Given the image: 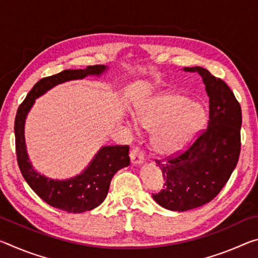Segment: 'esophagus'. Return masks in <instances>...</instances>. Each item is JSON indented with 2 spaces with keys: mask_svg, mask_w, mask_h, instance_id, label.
Instances as JSON below:
<instances>
[{
  "mask_svg": "<svg viewBox=\"0 0 258 258\" xmlns=\"http://www.w3.org/2000/svg\"><path fill=\"white\" fill-rule=\"evenodd\" d=\"M130 158H131V163L133 165H138V164L143 163V160H145V155H143V152L140 150V148L135 147L130 152Z\"/></svg>",
  "mask_w": 258,
  "mask_h": 258,
  "instance_id": "34e87169",
  "label": "esophagus"
}]
</instances>
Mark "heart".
<instances>
[{
    "label": "heart",
    "mask_w": 258,
    "mask_h": 258,
    "mask_svg": "<svg viewBox=\"0 0 258 258\" xmlns=\"http://www.w3.org/2000/svg\"><path fill=\"white\" fill-rule=\"evenodd\" d=\"M134 115L140 127L154 131L152 149L164 157L184 150L207 123L203 104L172 91L140 100L134 104Z\"/></svg>",
    "instance_id": "heart-1"
}]
</instances>
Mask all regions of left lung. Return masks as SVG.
Masks as SVG:
<instances>
[{
  "mask_svg": "<svg viewBox=\"0 0 258 258\" xmlns=\"http://www.w3.org/2000/svg\"><path fill=\"white\" fill-rule=\"evenodd\" d=\"M183 71L202 76L209 98V119L207 128L184 152L165 163L156 160L166 182L152 198L173 212L190 211L215 198L237 166L241 147V108L230 87L205 68Z\"/></svg>",
  "mask_w": 258,
  "mask_h": 258,
  "instance_id": "1",
  "label": "left lung"
}]
</instances>
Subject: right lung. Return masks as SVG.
Listing matches in <instances>:
<instances>
[{"mask_svg":"<svg viewBox=\"0 0 258 258\" xmlns=\"http://www.w3.org/2000/svg\"><path fill=\"white\" fill-rule=\"evenodd\" d=\"M108 71L104 64L85 69H66L53 76L42 78L29 91L20 104L15 120L17 160L26 182L38 197L50 206L68 213H83L98 207L106 199L112 176L130 165L128 146H104L81 174L67 180H54L38 173L33 167L26 149L25 121L35 100L52 87L87 76H101Z\"/></svg>","mask_w":258,"mask_h":258,"instance_id":"1","label":"right lung"}]
</instances>
